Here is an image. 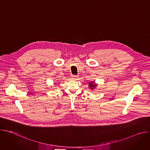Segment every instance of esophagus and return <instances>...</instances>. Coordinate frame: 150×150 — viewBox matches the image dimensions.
I'll list each match as a JSON object with an SVG mask.
<instances>
[{"mask_svg":"<svg viewBox=\"0 0 150 150\" xmlns=\"http://www.w3.org/2000/svg\"><path fill=\"white\" fill-rule=\"evenodd\" d=\"M78 77H77V76L76 75H72L71 76V78L72 79H76Z\"/></svg>","mask_w":150,"mask_h":150,"instance_id":"obj_1","label":"esophagus"}]
</instances>
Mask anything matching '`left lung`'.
<instances>
[{
	"label": "left lung",
	"instance_id": "1",
	"mask_svg": "<svg viewBox=\"0 0 150 150\" xmlns=\"http://www.w3.org/2000/svg\"><path fill=\"white\" fill-rule=\"evenodd\" d=\"M95 86H96V85H94V84L93 83V82H90V88H91L95 87Z\"/></svg>",
	"mask_w": 150,
	"mask_h": 150
}]
</instances>
